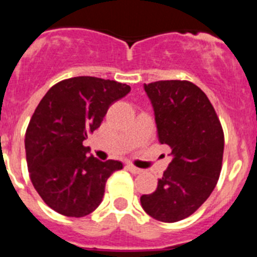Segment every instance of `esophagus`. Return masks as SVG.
Listing matches in <instances>:
<instances>
[{
	"label": "esophagus",
	"instance_id": "obj_1",
	"mask_svg": "<svg viewBox=\"0 0 257 257\" xmlns=\"http://www.w3.org/2000/svg\"><path fill=\"white\" fill-rule=\"evenodd\" d=\"M127 169H128V171L133 172V174H140V172H143L142 169H139V167H135L134 165H127Z\"/></svg>",
	"mask_w": 257,
	"mask_h": 257
}]
</instances>
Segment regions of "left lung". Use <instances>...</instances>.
I'll return each mask as SVG.
<instances>
[{
  "instance_id": "obj_1",
  "label": "left lung",
  "mask_w": 257,
  "mask_h": 257,
  "mask_svg": "<svg viewBox=\"0 0 257 257\" xmlns=\"http://www.w3.org/2000/svg\"><path fill=\"white\" fill-rule=\"evenodd\" d=\"M161 144L171 148L169 167L157 189L140 203L153 219L175 222L190 216L210 197L221 171L224 133L216 112L189 81L144 83Z\"/></svg>"
}]
</instances>
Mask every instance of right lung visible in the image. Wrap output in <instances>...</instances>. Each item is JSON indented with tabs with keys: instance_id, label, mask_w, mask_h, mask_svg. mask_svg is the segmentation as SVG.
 <instances>
[{
	"instance_id": "obj_1",
	"label": "right lung",
	"mask_w": 257,
	"mask_h": 257,
	"mask_svg": "<svg viewBox=\"0 0 257 257\" xmlns=\"http://www.w3.org/2000/svg\"><path fill=\"white\" fill-rule=\"evenodd\" d=\"M130 90L126 83L81 76L56 83L42 97L26 133L27 165L33 187L54 211L82 217L101 203L106 180L122 163L101 162L83 142Z\"/></svg>"
}]
</instances>
